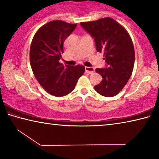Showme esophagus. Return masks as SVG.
<instances>
[{"instance_id":"34e87169","label":"esophagus","mask_w":159,"mask_h":159,"mask_svg":"<svg viewBox=\"0 0 159 159\" xmlns=\"http://www.w3.org/2000/svg\"><path fill=\"white\" fill-rule=\"evenodd\" d=\"M85 70L87 73L92 74L95 72V68L94 67H88V66H85Z\"/></svg>"}]
</instances>
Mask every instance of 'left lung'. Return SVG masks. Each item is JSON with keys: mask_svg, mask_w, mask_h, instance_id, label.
<instances>
[{"mask_svg": "<svg viewBox=\"0 0 159 159\" xmlns=\"http://www.w3.org/2000/svg\"><path fill=\"white\" fill-rule=\"evenodd\" d=\"M80 25L95 40L96 50L103 53L107 67L95 71L102 77L95 90L104 97H114L130 79L134 67V49L125 29L113 19L80 22Z\"/></svg>", "mask_w": 159, "mask_h": 159, "instance_id": "8db88e82", "label": "left lung"}]
</instances>
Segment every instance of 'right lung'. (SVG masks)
Wrapping results in <instances>:
<instances>
[{
	"label": "right lung",
	"instance_id": "add662e5",
	"mask_svg": "<svg viewBox=\"0 0 159 159\" xmlns=\"http://www.w3.org/2000/svg\"><path fill=\"white\" fill-rule=\"evenodd\" d=\"M76 27V24L51 21L36 31L31 41L32 71L43 88L54 96L61 97L73 91L85 71L83 65L64 66L59 61L64 52V42Z\"/></svg>",
	"mask_w": 159,
	"mask_h": 159
}]
</instances>
